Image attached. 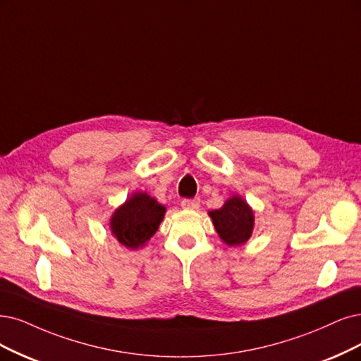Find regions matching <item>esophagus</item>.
Returning <instances> with one entry per match:
<instances>
[{"mask_svg":"<svg viewBox=\"0 0 361 361\" xmlns=\"http://www.w3.org/2000/svg\"><path fill=\"white\" fill-rule=\"evenodd\" d=\"M181 207L184 209H197L201 207V201L199 199H184V201H181Z\"/></svg>","mask_w":361,"mask_h":361,"instance_id":"obj_1","label":"esophagus"}]
</instances>
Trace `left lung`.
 Returning a JSON list of instances; mask_svg holds the SVG:
<instances>
[{"label": "left lung", "instance_id": "obj_1", "mask_svg": "<svg viewBox=\"0 0 361 361\" xmlns=\"http://www.w3.org/2000/svg\"><path fill=\"white\" fill-rule=\"evenodd\" d=\"M221 241L229 247L244 245L255 231V211L241 195H232L221 208L209 211Z\"/></svg>", "mask_w": 361, "mask_h": 361}]
</instances>
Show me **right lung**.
<instances>
[{"mask_svg": "<svg viewBox=\"0 0 361 361\" xmlns=\"http://www.w3.org/2000/svg\"><path fill=\"white\" fill-rule=\"evenodd\" d=\"M166 207L147 192H133L117 207L110 217L109 228L116 241L128 250L144 247L159 229Z\"/></svg>", "mask_w": 361, "mask_h": 361, "instance_id": "1", "label": "right lung"}]
</instances>
